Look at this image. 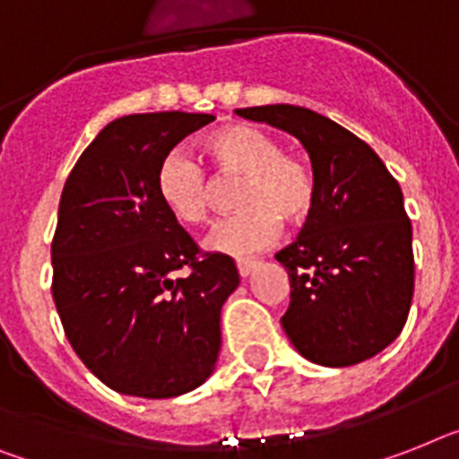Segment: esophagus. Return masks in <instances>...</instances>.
Segmentation results:
<instances>
[{"label": "esophagus", "mask_w": 459, "mask_h": 459, "mask_svg": "<svg viewBox=\"0 0 459 459\" xmlns=\"http://www.w3.org/2000/svg\"><path fill=\"white\" fill-rule=\"evenodd\" d=\"M237 270H238V276H241V279H246V276L255 270V263H253V260H237Z\"/></svg>", "instance_id": "obj_1"}]
</instances>
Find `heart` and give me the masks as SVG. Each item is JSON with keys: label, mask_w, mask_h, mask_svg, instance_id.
Here are the masks:
<instances>
[{"label": "heart", "mask_w": 459, "mask_h": 459, "mask_svg": "<svg viewBox=\"0 0 459 459\" xmlns=\"http://www.w3.org/2000/svg\"><path fill=\"white\" fill-rule=\"evenodd\" d=\"M206 152L221 180H238L241 213L218 222L206 248L225 255H251L279 237L281 221L305 222L316 204V178L298 154L283 152L281 143L251 124H230L206 138ZM157 195L176 221L202 225L215 199V183L185 150H173L157 169Z\"/></svg>", "instance_id": "b5f03b06"}]
</instances>
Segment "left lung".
Masks as SVG:
<instances>
[{
  "mask_svg": "<svg viewBox=\"0 0 459 459\" xmlns=\"http://www.w3.org/2000/svg\"><path fill=\"white\" fill-rule=\"evenodd\" d=\"M237 115L295 135L316 178L312 215L276 253L290 281L283 331L319 366L344 368L380 354L403 331L415 286L399 183L361 138L314 109L263 105Z\"/></svg>",
  "mask_w": 459,
  "mask_h": 459,
  "instance_id": "8db88e82",
  "label": "left lung"
}]
</instances>
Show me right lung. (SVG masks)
Listing matches in <instances>:
<instances>
[{
    "label": "right lung",
    "mask_w": 459,
    "mask_h": 459,
    "mask_svg": "<svg viewBox=\"0 0 459 459\" xmlns=\"http://www.w3.org/2000/svg\"><path fill=\"white\" fill-rule=\"evenodd\" d=\"M213 115L109 121L67 178L51 246L53 302L86 368L126 396L170 399L211 377L232 257L206 253L159 202L157 169ZM183 266L189 277L173 280Z\"/></svg>",
    "instance_id": "right-lung-1"
}]
</instances>
